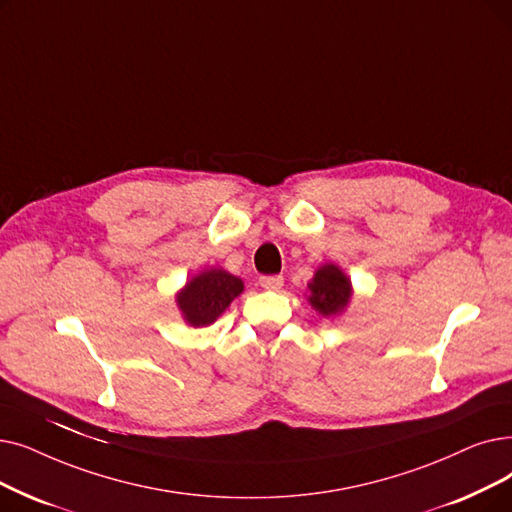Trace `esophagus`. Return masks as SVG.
Wrapping results in <instances>:
<instances>
[{"instance_id": "1", "label": "esophagus", "mask_w": 512, "mask_h": 512, "mask_svg": "<svg viewBox=\"0 0 512 512\" xmlns=\"http://www.w3.org/2000/svg\"><path fill=\"white\" fill-rule=\"evenodd\" d=\"M259 284L263 288H268V291H278V288H282V284H284V278L282 276H261Z\"/></svg>"}]
</instances>
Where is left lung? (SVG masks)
Masks as SVG:
<instances>
[{
    "mask_svg": "<svg viewBox=\"0 0 512 512\" xmlns=\"http://www.w3.org/2000/svg\"><path fill=\"white\" fill-rule=\"evenodd\" d=\"M311 303L324 318H335L347 307L351 299V280L337 268L335 263H326L307 284Z\"/></svg>",
    "mask_w": 512,
    "mask_h": 512,
    "instance_id": "1",
    "label": "left lung"
}]
</instances>
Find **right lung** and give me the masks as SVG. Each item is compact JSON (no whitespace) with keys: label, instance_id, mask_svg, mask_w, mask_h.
<instances>
[{"label":"right lung","instance_id":"1","mask_svg":"<svg viewBox=\"0 0 512 512\" xmlns=\"http://www.w3.org/2000/svg\"><path fill=\"white\" fill-rule=\"evenodd\" d=\"M242 291L244 284L240 278L221 268H211L186 282L175 301L190 326H209Z\"/></svg>","mask_w":512,"mask_h":512}]
</instances>
